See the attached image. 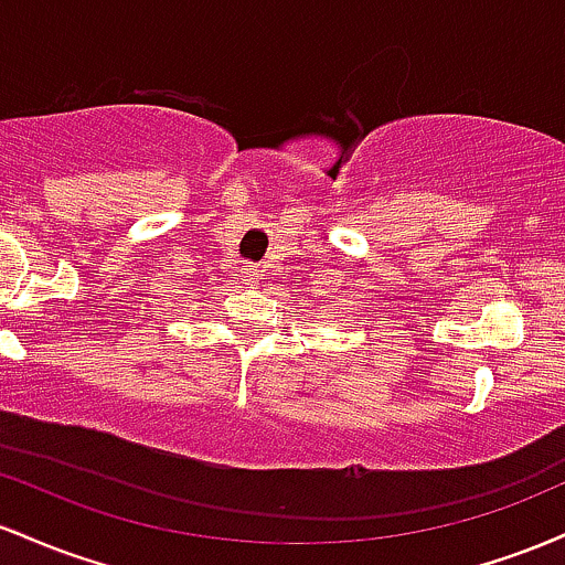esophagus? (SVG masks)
<instances>
[{
    "label": "esophagus",
    "mask_w": 565,
    "mask_h": 565,
    "mask_svg": "<svg viewBox=\"0 0 565 565\" xmlns=\"http://www.w3.org/2000/svg\"><path fill=\"white\" fill-rule=\"evenodd\" d=\"M264 271H266V269H262V266H256V269L248 271V280H250V285H258L262 280H266Z\"/></svg>",
    "instance_id": "obj_1"
}]
</instances>
